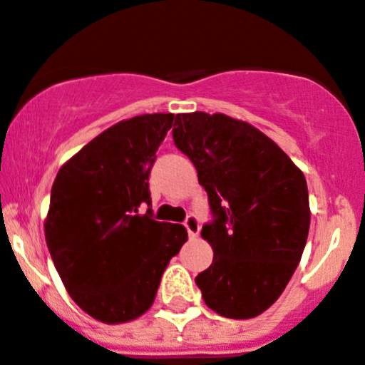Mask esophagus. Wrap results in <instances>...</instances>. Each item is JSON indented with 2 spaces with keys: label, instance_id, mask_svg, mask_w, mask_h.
<instances>
[{
  "label": "esophagus",
  "instance_id": "34e87169",
  "mask_svg": "<svg viewBox=\"0 0 365 365\" xmlns=\"http://www.w3.org/2000/svg\"><path fill=\"white\" fill-rule=\"evenodd\" d=\"M183 226H185L187 232H189V237H197V233H200V219H197L196 215H187V219L183 221Z\"/></svg>",
  "mask_w": 365,
  "mask_h": 365
}]
</instances>
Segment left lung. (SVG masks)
I'll list each match as a JSON object with an SVG mask.
<instances>
[{
  "label": "left lung",
  "instance_id": "obj_1",
  "mask_svg": "<svg viewBox=\"0 0 365 365\" xmlns=\"http://www.w3.org/2000/svg\"><path fill=\"white\" fill-rule=\"evenodd\" d=\"M176 148L207 190L212 221L201 237L214 250L196 277L208 309L251 319L280 298L294 274L310 228L303 173L267 135L225 114H178Z\"/></svg>",
  "mask_w": 365,
  "mask_h": 365
}]
</instances>
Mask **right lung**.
<instances>
[{
    "label": "right lung",
    "mask_w": 365,
    "mask_h": 365,
    "mask_svg": "<svg viewBox=\"0 0 365 365\" xmlns=\"http://www.w3.org/2000/svg\"><path fill=\"white\" fill-rule=\"evenodd\" d=\"M175 114H144L94 137L60 168L44 222L46 244L73 302L118 324L155 302L169 260L187 240L182 225L160 222L150 173Z\"/></svg>",
    "instance_id": "add662e5"
}]
</instances>
